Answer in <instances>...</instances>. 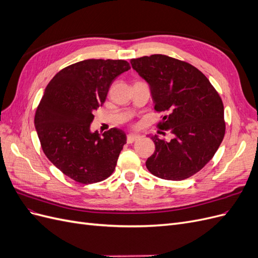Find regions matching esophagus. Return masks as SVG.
Returning <instances> with one entry per match:
<instances>
[{"label": "esophagus", "instance_id": "esophagus-1", "mask_svg": "<svg viewBox=\"0 0 258 258\" xmlns=\"http://www.w3.org/2000/svg\"><path fill=\"white\" fill-rule=\"evenodd\" d=\"M140 139V136H137V135H129L128 137H127V143H134V142H136L137 140H139Z\"/></svg>", "mask_w": 258, "mask_h": 258}]
</instances>
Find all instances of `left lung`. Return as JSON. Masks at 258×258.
Returning a JSON list of instances; mask_svg holds the SVG:
<instances>
[{"label": "left lung", "instance_id": "1", "mask_svg": "<svg viewBox=\"0 0 258 258\" xmlns=\"http://www.w3.org/2000/svg\"><path fill=\"white\" fill-rule=\"evenodd\" d=\"M130 62L150 85L155 110L167 114L157 127L174 135L169 142L152 137L155 152L147 158L146 168L170 181L190 177L213 158L224 139L220 95L204 73L185 61L152 54Z\"/></svg>", "mask_w": 258, "mask_h": 258}]
</instances>
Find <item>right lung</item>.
<instances>
[{
  "mask_svg": "<svg viewBox=\"0 0 258 258\" xmlns=\"http://www.w3.org/2000/svg\"><path fill=\"white\" fill-rule=\"evenodd\" d=\"M128 70L124 60L80 61L59 71L44 91L34 117L42 150L75 182L98 183L114 172L126 134L112 128L101 136L90 123L113 81Z\"/></svg>",
  "mask_w": 258,
  "mask_h": 258,
  "instance_id": "1",
  "label": "right lung"
}]
</instances>
